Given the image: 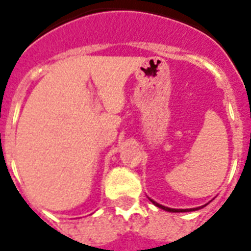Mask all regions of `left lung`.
Here are the masks:
<instances>
[{
  "instance_id": "obj_1",
  "label": "left lung",
  "mask_w": 251,
  "mask_h": 251,
  "mask_svg": "<svg viewBox=\"0 0 251 251\" xmlns=\"http://www.w3.org/2000/svg\"><path fill=\"white\" fill-rule=\"evenodd\" d=\"M150 201L154 204L155 206H158V208H160V209H163V210H167V212H174V213H179V212H192V210H199V209H201V208H204V206L206 205H202V206H198V208H189V209H174V208H168V206H164L162 205V204H158L156 201H154V200H151L150 199Z\"/></svg>"
}]
</instances>
